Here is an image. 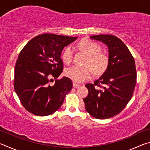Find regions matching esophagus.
Instances as JSON below:
<instances>
[{
    "label": "esophagus",
    "instance_id": "esophagus-1",
    "mask_svg": "<svg viewBox=\"0 0 150 150\" xmlns=\"http://www.w3.org/2000/svg\"><path fill=\"white\" fill-rule=\"evenodd\" d=\"M73 87H74V88H78L79 87V85L77 84V83H73Z\"/></svg>",
    "mask_w": 150,
    "mask_h": 150
}]
</instances>
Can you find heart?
<instances>
[{"instance_id": "1", "label": "heart", "mask_w": 150, "mask_h": 150, "mask_svg": "<svg viewBox=\"0 0 150 150\" xmlns=\"http://www.w3.org/2000/svg\"><path fill=\"white\" fill-rule=\"evenodd\" d=\"M79 45L81 49L88 56L85 66L74 65L66 70L65 75L75 83H81L90 79L93 75V70L95 75H100L107 69L108 57L100 52L99 45L89 39L81 40ZM73 50L71 46L65 47L62 54L63 62L69 64L72 62Z\"/></svg>"}]
</instances>
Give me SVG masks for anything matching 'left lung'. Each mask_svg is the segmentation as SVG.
Instances as JSON below:
<instances>
[{"mask_svg":"<svg viewBox=\"0 0 150 150\" xmlns=\"http://www.w3.org/2000/svg\"><path fill=\"white\" fill-rule=\"evenodd\" d=\"M90 38L107 45L108 65L98 79L85 85L88 95L83 101L90 115L106 119L120 113L130 100L136 83L135 62L128 48L116 36L100 34Z\"/></svg>","mask_w":150,"mask_h":150,"instance_id":"1","label":"left lung"}]
</instances>
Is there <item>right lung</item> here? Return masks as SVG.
Listing matches in <instances>:
<instances>
[{"label": "right lung", "instance_id": "obj_1", "mask_svg": "<svg viewBox=\"0 0 150 150\" xmlns=\"http://www.w3.org/2000/svg\"><path fill=\"white\" fill-rule=\"evenodd\" d=\"M52 34L35 36L20 52L14 69V87L22 105L30 113L45 116L54 113L71 90L69 78H57L63 65L61 54L64 47L77 40ZM55 79L54 84L50 83Z\"/></svg>", "mask_w": 150, "mask_h": 150}]
</instances>
